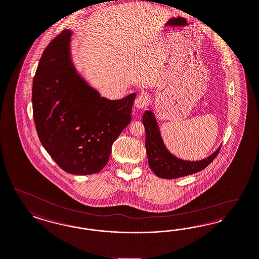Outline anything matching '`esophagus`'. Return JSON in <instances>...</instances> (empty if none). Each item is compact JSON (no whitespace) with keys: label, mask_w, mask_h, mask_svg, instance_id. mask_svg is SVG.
Masks as SVG:
<instances>
[{"label":"esophagus","mask_w":259,"mask_h":259,"mask_svg":"<svg viewBox=\"0 0 259 259\" xmlns=\"http://www.w3.org/2000/svg\"><path fill=\"white\" fill-rule=\"evenodd\" d=\"M149 102H150L149 96L145 93H143L135 99V106L140 109H145L149 105Z\"/></svg>","instance_id":"esophagus-1"}]
</instances>
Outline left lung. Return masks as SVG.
Returning a JSON list of instances; mask_svg holds the SVG:
<instances>
[{
	"label": "left lung",
	"mask_w": 259,
	"mask_h": 259,
	"mask_svg": "<svg viewBox=\"0 0 259 259\" xmlns=\"http://www.w3.org/2000/svg\"><path fill=\"white\" fill-rule=\"evenodd\" d=\"M143 123L145 129V148L148 164L152 171L160 178H180L199 172L213 161L221 149V147H219L211 156L203 161H183L171 155L165 148L157 121L151 111L144 113Z\"/></svg>",
	"instance_id": "left-lung-1"
}]
</instances>
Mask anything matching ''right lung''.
Wrapping results in <instances>:
<instances>
[{
    "instance_id": "add662e5",
    "label": "right lung",
    "mask_w": 259,
    "mask_h": 259,
    "mask_svg": "<svg viewBox=\"0 0 259 259\" xmlns=\"http://www.w3.org/2000/svg\"><path fill=\"white\" fill-rule=\"evenodd\" d=\"M71 31L63 30L46 48L32 85L39 140L64 171L89 175L102 169L112 144L130 123L136 94L100 98L76 73L70 58Z\"/></svg>"
}]
</instances>
